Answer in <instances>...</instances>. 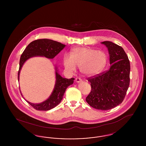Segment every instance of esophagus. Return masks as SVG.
<instances>
[{"instance_id":"1","label":"esophagus","mask_w":146,"mask_h":146,"mask_svg":"<svg viewBox=\"0 0 146 146\" xmlns=\"http://www.w3.org/2000/svg\"><path fill=\"white\" fill-rule=\"evenodd\" d=\"M82 80L80 78H76V82L77 83H79L82 82Z\"/></svg>"}]
</instances>
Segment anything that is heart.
<instances>
[{"label":"heart","mask_w":146,"mask_h":146,"mask_svg":"<svg viewBox=\"0 0 146 146\" xmlns=\"http://www.w3.org/2000/svg\"><path fill=\"white\" fill-rule=\"evenodd\" d=\"M63 64L70 72L76 71V66L85 76H92L98 74L104 68L107 56L103 51L88 47H76L72 49L70 55L65 54Z\"/></svg>","instance_id":"heart-1"}]
</instances>
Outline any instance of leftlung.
I'll use <instances>...</instances> for the list:
<instances>
[{
  "label": "left lung",
  "instance_id": "1",
  "mask_svg": "<svg viewBox=\"0 0 146 146\" xmlns=\"http://www.w3.org/2000/svg\"><path fill=\"white\" fill-rule=\"evenodd\" d=\"M108 49L110 70L89 78L91 91L86 101L99 110H108L122 103L130 84V64L123 48L110 41L101 42Z\"/></svg>",
  "mask_w": 146,
  "mask_h": 146
}]
</instances>
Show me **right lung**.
I'll use <instances>...</instances> for the list:
<instances>
[{
  "label": "right lung",
  "mask_w": 146,
  "mask_h": 146,
  "mask_svg": "<svg viewBox=\"0 0 146 146\" xmlns=\"http://www.w3.org/2000/svg\"><path fill=\"white\" fill-rule=\"evenodd\" d=\"M66 46L61 42L48 39L35 40L31 42L24 50L21 55L20 60V68L18 73V80L20 79V73L21 68L25 62L29 58L33 57H45L52 59ZM55 84L53 91L49 98L40 104H33L24 99L36 110L49 111L59 104L62 100L66 89L73 83L74 78H64L61 76L58 68L55 66ZM21 92V91H20ZM21 95L23 96L22 94Z\"/></svg>",
  "instance_id": "obj_1"
}]
</instances>
